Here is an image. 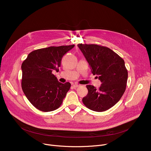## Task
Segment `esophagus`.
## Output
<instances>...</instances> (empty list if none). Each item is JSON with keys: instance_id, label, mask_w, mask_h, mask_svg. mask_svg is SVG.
Returning a JSON list of instances; mask_svg holds the SVG:
<instances>
[{"instance_id": "obj_1", "label": "esophagus", "mask_w": 151, "mask_h": 151, "mask_svg": "<svg viewBox=\"0 0 151 151\" xmlns=\"http://www.w3.org/2000/svg\"><path fill=\"white\" fill-rule=\"evenodd\" d=\"M73 88H78V87H80V85H79V84H73Z\"/></svg>"}]
</instances>
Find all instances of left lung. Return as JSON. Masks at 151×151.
I'll list each match as a JSON object with an SVG mask.
<instances>
[{"label": "left lung", "instance_id": "1", "mask_svg": "<svg viewBox=\"0 0 151 151\" xmlns=\"http://www.w3.org/2000/svg\"><path fill=\"white\" fill-rule=\"evenodd\" d=\"M78 46L89 63L92 73L97 75L101 83L98 89L86 86L88 93L83 97V104L94 111H105L119 101L125 91L128 71L124 60L105 46L93 44Z\"/></svg>", "mask_w": 151, "mask_h": 151}]
</instances>
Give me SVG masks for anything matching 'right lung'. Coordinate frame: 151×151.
I'll use <instances>...</instances> for the list:
<instances>
[{
    "instance_id": "right-lung-1",
    "label": "right lung",
    "mask_w": 151,
    "mask_h": 151,
    "mask_svg": "<svg viewBox=\"0 0 151 151\" xmlns=\"http://www.w3.org/2000/svg\"><path fill=\"white\" fill-rule=\"evenodd\" d=\"M75 46H50L32 51L23 61L21 87L26 97L37 109L44 112L62 105L71 84H62L52 74L58 71L63 55Z\"/></svg>"
}]
</instances>
